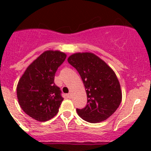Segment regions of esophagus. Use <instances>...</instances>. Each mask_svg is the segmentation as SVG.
<instances>
[{
    "mask_svg": "<svg viewBox=\"0 0 151 151\" xmlns=\"http://www.w3.org/2000/svg\"><path fill=\"white\" fill-rule=\"evenodd\" d=\"M67 96H68V97H69V98H70V97H71V93H69V94H67Z\"/></svg>",
    "mask_w": 151,
    "mask_h": 151,
    "instance_id": "1",
    "label": "esophagus"
}]
</instances>
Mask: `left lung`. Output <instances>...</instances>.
I'll list each match as a JSON object with an SVG mask.
<instances>
[{
	"mask_svg": "<svg viewBox=\"0 0 151 151\" xmlns=\"http://www.w3.org/2000/svg\"><path fill=\"white\" fill-rule=\"evenodd\" d=\"M67 60L79 73L87 94V105L76 109L78 116L91 123L106 120L122 101L120 85L115 73L92 53H76Z\"/></svg>",
	"mask_w": 151,
	"mask_h": 151,
	"instance_id": "obj_1",
	"label": "left lung"
}]
</instances>
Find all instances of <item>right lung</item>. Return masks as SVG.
<instances>
[{
    "mask_svg": "<svg viewBox=\"0 0 151 151\" xmlns=\"http://www.w3.org/2000/svg\"><path fill=\"white\" fill-rule=\"evenodd\" d=\"M66 55L59 50H47L27 67L18 82L17 98L22 110L39 122L55 116L63 98L54 83L57 69Z\"/></svg>",
    "mask_w": 151,
    "mask_h": 151,
    "instance_id": "1",
    "label": "right lung"
}]
</instances>
